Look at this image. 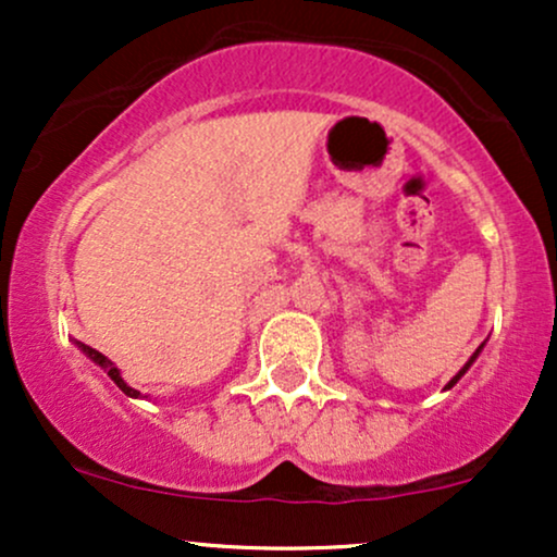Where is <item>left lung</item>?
<instances>
[{
	"instance_id": "left-lung-1",
	"label": "left lung",
	"mask_w": 557,
	"mask_h": 557,
	"mask_svg": "<svg viewBox=\"0 0 557 557\" xmlns=\"http://www.w3.org/2000/svg\"><path fill=\"white\" fill-rule=\"evenodd\" d=\"M484 343H487V341H484ZM484 343H482V345H479V348H476V350H474V354H471V359H469V361H466V363H463V367H461V372H458V374H456V376H453V380H450V382H447V385H445V389H450V387H453V385H456V382H458V380H461V376H463V374H466V372H469V369H471V363H474V361H476V359H479V354H482V348H484Z\"/></svg>"
}]
</instances>
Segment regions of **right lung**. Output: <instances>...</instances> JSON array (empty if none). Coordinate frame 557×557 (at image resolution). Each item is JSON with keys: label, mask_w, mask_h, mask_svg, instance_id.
<instances>
[{"label": "right lung", "mask_w": 557, "mask_h": 557, "mask_svg": "<svg viewBox=\"0 0 557 557\" xmlns=\"http://www.w3.org/2000/svg\"><path fill=\"white\" fill-rule=\"evenodd\" d=\"M75 348H78L83 356H88V359H91V361L96 363V367L104 369L107 376H110V380L114 382V385H117L120 389H123V393L127 395V398H146V395H140L138 389H133L131 385H127V382L123 380V374H120V369L114 367V363H112L110 359H107L104 354H99V350L91 348V345H86V343H81V341H75Z\"/></svg>", "instance_id": "obj_1"}]
</instances>
